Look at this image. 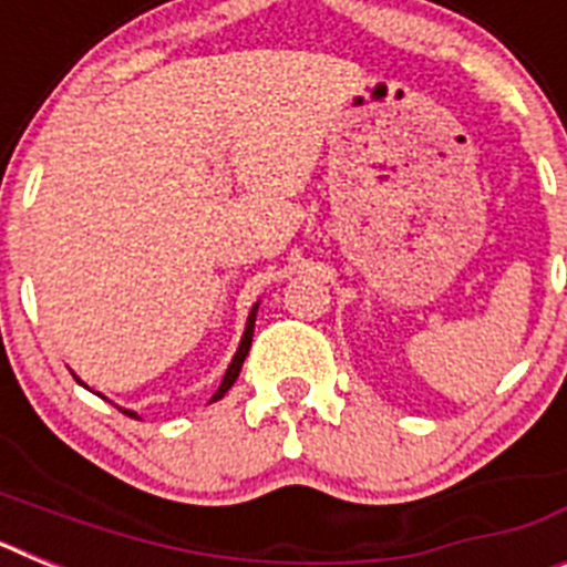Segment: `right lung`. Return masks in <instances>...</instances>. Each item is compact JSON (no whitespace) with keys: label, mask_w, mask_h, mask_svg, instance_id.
I'll return each mask as SVG.
<instances>
[{"label":"right lung","mask_w":567,"mask_h":567,"mask_svg":"<svg viewBox=\"0 0 567 567\" xmlns=\"http://www.w3.org/2000/svg\"><path fill=\"white\" fill-rule=\"evenodd\" d=\"M258 307H260V300L258 303H255L252 309H249V318H247V327H244V334H240V343H238V349H235V354H233V360H229V365H227V372H224V380H221V385H218V392L213 394V400H209V403H215V400H221L224 394L229 392V385L235 383V380H238V372H240V365H244V360H247V354H249V346H252V332H255V315H258ZM73 378H76V374H73ZM79 383H82V378H76ZM84 385V383H82ZM84 389H90V385H84ZM99 394V392H96ZM99 398H104V394H99ZM118 409H122V405H118ZM124 414H130V417H135V412H130V409H122Z\"/></svg>","instance_id":"right-lung-1"}]
</instances>
